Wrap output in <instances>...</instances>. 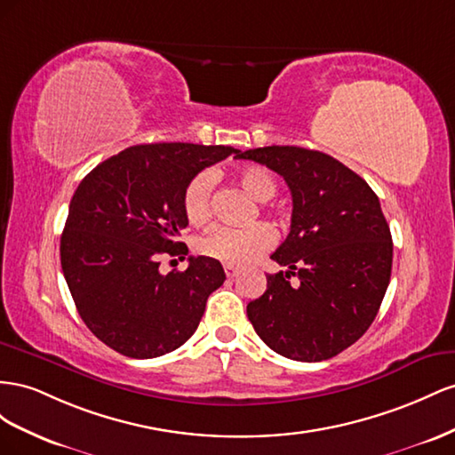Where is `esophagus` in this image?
Listing matches in <instances>:
<instances>
[{
	"mask_svg": "<svg viewBox=\"0 0 455 455\" xmlns=\"http://www.w3.org/2000/svg\"><path fill=\"white\" fill-rule=\"evenodd\" d=\"M238 272H240V270H238L236 267H232V265H227V267H225V275H227L228 280H235V278L238 276Z\"/></svg>",
	"mask_w": 455,
	"mask_h": 455,
	"instance_id": "esophagus-1",
	"label": "esophagus"
}]
</instances>
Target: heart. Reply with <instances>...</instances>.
<instances>
[{
	"label": "heart",
	"mask_w": 455,
	"mask_h": 455,
	"mask_svg": "<svg viewBox=\"0 0 455 455\" xmlns=\"http://www.w3.org/2000/svg\"><path fill=\"white\" fill-rule=\"evenodd\" d=\"M238 185L257 202H267L276 194V180L261 165L242 167L236 173ZM215 177L202 172L188 180L183 192L185 215L192 225H205L212 217V192ZM276 242L270 225L255 223L250 227H215L200 240V251L225 265H250L259 255L268 251Z\"/></svg>",
	"instance_id": "1"
}]
</instances>
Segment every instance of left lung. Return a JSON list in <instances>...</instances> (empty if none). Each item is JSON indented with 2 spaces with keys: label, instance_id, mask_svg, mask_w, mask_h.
Instances as JSON below:
<instances>
[{
  "label": "left lung",
  "instance_id": "8db88e82",
  "mask_svg": "<svg viewBox=\"0 0 455 455\" xmlns=\"http://www.w3.org/2000/svg\"><path fill=\"white\" fill-rule=\"evenodd\" d=\"M283 177L293 212L290 235L270 259L285 272L248 305L257 335L275 353L328 360L371 326L391 280L393 238L379 198L364 179L331 156L301 147L240 152ZM300 278L291 286L289 278Z\"/></svg>",
  "mask_w": 455,
  "mask_h": 455
}]
</instances>
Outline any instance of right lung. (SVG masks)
Returning a JSON list of instances; mask_svg holds the SVG:
<instances>
[{
    "instance_id": "obj_1",
    "label": "right lung",
    "mask_w": 455,
    "mask_h": 455,
    "mask_svg": "<svg viewBox=\"0 0 455 455\" xmlns=\"http://www.w3.org/2000/svg\"><path fill=\"white\" fill-rule=\"evenodd\" d=\"M232 147L137 145L99 164L76 188L60 236V265L85 326L129 358H156L187 343L205 301L225 282L212 257L160 272V257L185 259L188 180Z\"/></svg>"
}]
</instances>
